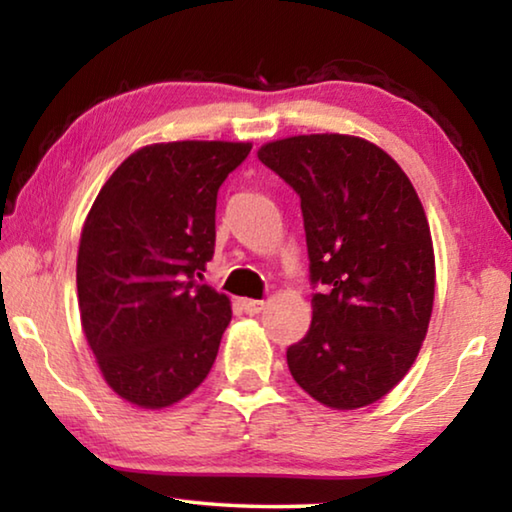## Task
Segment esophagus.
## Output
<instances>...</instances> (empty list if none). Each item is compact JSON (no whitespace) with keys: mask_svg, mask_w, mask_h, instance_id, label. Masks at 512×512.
Masks as SVG:
<instances>
[{"mask_svg":"<svg viewBox=\"0 0 512 512\" xmlns=\"http://www.w3.org/2000/svg\"><path fill=\"white\" fill-rule=\"evenodd\" d=\"M239 305H241V309L246 311V314H259V311L264 309V300H253V298H241L239 300Z\"/></svg>","mask_w":512,"mask_h":512,"instance_id":"esophagus-1","label":"esophagus"}]
</instances>
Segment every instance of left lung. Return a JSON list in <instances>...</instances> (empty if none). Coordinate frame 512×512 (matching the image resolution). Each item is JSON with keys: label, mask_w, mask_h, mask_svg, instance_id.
<instances>
[{"label": "left lung", "mask_w": 512, "mask_h": 512, "mask_svg": "<svg viewBox=\"0 0 512 512\" xmlns=\"http://www.w3.org/2000/svg\"><path fill=\"white\" fill-rule=\"evenodd\" d=\"M257 158L300 196L320 289L309 332L287 350L293 379L339 411L381 400L418 357L436 287L411 180L379 146L339 133L268 142Z\"/></svg>", "instance_id": "8db88e82"}]
</instances>
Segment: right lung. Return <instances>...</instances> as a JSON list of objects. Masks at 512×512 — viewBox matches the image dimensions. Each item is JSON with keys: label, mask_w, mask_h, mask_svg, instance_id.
I'll return each mask as SVG.
<instances>
[{"label": "right lung", "mask_w": 512, "mask_h": 512, "mask_svg": "<svg viewBox=\"0 0 512 512\" xmlns=\"http://www.w3.org/2000/svg\"><path fill=\"white\" fill-rule=\"evenodd\" d=\"M250 149L144 146L119 164L85 219L76 259L83 332L126 402L171 406L212 368L232 309L194 277L214 255L219 187Z\"/></svg>", "instance_id": "right-lung-1"}]
</instances>
